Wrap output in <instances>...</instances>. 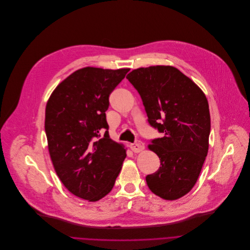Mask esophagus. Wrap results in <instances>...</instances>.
<instances>
[{
	"label": "esophagus",
	"mask_w": 250,
	"mask_h": 250,
	"mask_svg": "<svg viewBox=\"0 0 250 250\" xmlns=\"http://www.w3.org/2000/svg\"><path fill=\"white\" fill-rule=\"evenodd\" d=\"M130 148L132 149V152L138 154V153L144 151L145 144L143 142H137L136 144H131L130 145Z\"/></svg>",
	"instance_id": "34e87169"
}]
</instances>
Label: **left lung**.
<instances>
[{
	"mask_svg": "<svg viewBox=\"0 0 250 250\" xmlns=\"http://www.w3.org/2000/svg\"><path fill=\"white\" fill-rule=\"evenodd\" d=\"M138 90L151 126L164 133L147 147L161 161L146 177L154 194L177 200L195 185L209 149L211 117L203 90L172 66L133 70L126 77Z\"/></svg>",
	"mask_w": 250,
	"mask_h": 250,
	"instance_id": "1",
	"label": "left lung"
}]
</instances>
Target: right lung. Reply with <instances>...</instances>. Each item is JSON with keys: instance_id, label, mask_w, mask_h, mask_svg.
Segmentation results:
<instances>
[{"instance_id": "1", "label": "right lung", "mask_w": 250, "mask_h": 250, "mask_svg": "<svg viewBox=\"0 0 250 250\" xmlns=\"http://www.w3.org/2000/svg\"><path fill=\"white\" fill-rule=\"evenodd\" d=\"M130 69L85 67L62 81L45 109V132L54 169L64 186L89 202L113 188L126 158L108 135V97ZM102 128L107 131L98 138Z\"/></svg>"}]
</instances>
